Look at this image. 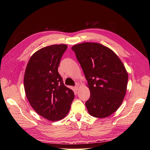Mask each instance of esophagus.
<instances>
[{
  "mask_svg": "<svg viewBox=\"0 0 150 150\" xmlns=\"http://www.w3.org/2000/svg\"><path fill=\"white\" fill-rule=\"evenodd\" d=\"M79 86H80V84H79V82H77V83H76L75 86V88L76 90H78V88H79Z\"/></svg>",
  "mask_w": 150,
  "mask_h": 150,
  "instance_id": "1",
  "label": "esophagus"
}]
</instances>
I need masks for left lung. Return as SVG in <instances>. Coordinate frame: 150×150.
Returning <instances> with one entry per match:
<instances>
[{
  "instance_id": "obj_1",
  "label": "left lung",
  "mask_w": 150,
  "mask_h": 150,
  "mask_svg": "<svg viewBox=\"0 0 150 150\" xmlns=\"http://www.w3.org/2000/svg\"><path fill=\"white\" fill-rule=\"evenodd\" d=\"M90 89L86 102L89 114L97 118L109 117L118 110L127 90L128 74L122 62L109 47L97 42L72 46Z\"/></svg>"
}]
</instances>
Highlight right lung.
Returning <instances> with one entry per match:
<instances>
[{"label":"right lung","instance_id":"right-lung-1","mask_svg":"<svg viewBox=\"0 0 150 150\" xmlns=\"http://www.w3.org/2000/svg\"><path fill=\"white\" fill-rule=\"evenodd\" d=\"M67 47L63 44L42 47L31 55L25 70L24 86L28 100L39 115L50 121L66 116L75 97L58 72Z\"/></svg>","mask_w":150,"mask_h":150}]
</instances>
